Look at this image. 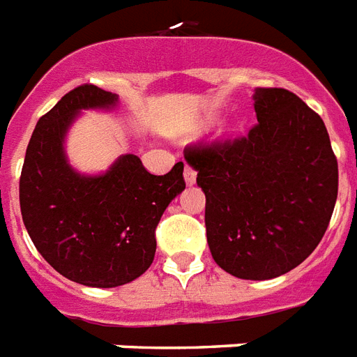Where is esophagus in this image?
Wrapping results in <instances>:
<instances>
[{
  "instance_id": "1",
  "label": "esophagus",
  "mask_w": 357,
  "mask_h": 357,
  "mask_svg": "<svg viewBox=\"0 0 357 357\" xmlns=\"http://www.w3.org/2000/svg\"><path fill=\"white\" fill-rule=\"evenodd\" d=\"M185 181H187V185H192L195 181H197V170L190 167V165H185Z\"/></svg>"
}]
</instances>
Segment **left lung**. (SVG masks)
I'll return each mask as SVG.
<instances>
[{"label":"left lung","mask_w":357,"mask_h":357,"mask_svg":"<svg viewBox=\"0 0 357 357\" xmlns=\"http://www.w3.org/2000/svg\"><path fill=\"white\" fill-rule=\"evenodd\" d=\"M245 136L190 144L206 195V236L227 273L266 281L303 262L328 230L339 167L322 118L282 88L255 89Z\"/></svg>","instance_id":"obj_1"}]
</instances>
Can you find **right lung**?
Segmentation results:
<instances>
[{
	"label": "right lung",
	"mask_w": 357,
	"mask_h": 357,
	"mask_svg": "<svg viewBox=\"0 0 357 357\" xmlns=\"http://www.w3.org/2000/svg\"><path fill=\"white\" fill-rule=\"evenodd\" d=\"M116 100L93 84L70 89L39 119L20 174L22 219L37 251L86 287H121L142 275L153 262L160 217L185 189L183 162L155 176L136 155H123L97 178L67 165L63 136L76 112Z\"/></svg>",
	"instance_id": "right-lung-1"
}]
</instances>
